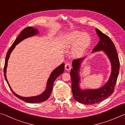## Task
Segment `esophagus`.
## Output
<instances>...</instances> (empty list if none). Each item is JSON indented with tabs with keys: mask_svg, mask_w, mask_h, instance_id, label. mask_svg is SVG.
Segmentation results:
<instances>
[{
	"mask_svg": "<svg viewBox=\"0 0 125 125\" xmlns=\"http://www.w3.org/2000/svg\"><path fill=\"white\" fill-rule=\"evenodd\" d=\"M65 69H66L67 71H69L71 69V64L70 63L67 62L65 63Z\"/></svg>",
	"mask_w": 125,
	"mask_h": 125,
	"instance_id": "esophagus-1",
	"label": "esophagus"
}]
</instances>
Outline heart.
<instances>
[{
  "label": "heart",
  "instance_id": "1",
  "mask_svg": "<svg viewBox=\"0 0 125 125\" xmlns=\"http://www.w3.org/2000/svg\"><path fill=\"white\" fill-rule=\"evenodd\" d=\"M90 37L88 33H82L74 31L71 34L70 37L65 40L64 43L65 47L69 48L75 44L72 50L74 56L79 57L83 53L90 43Z\"/></svg>",
  "mask_w": 125,
  "mask_h": 125
}]
</instances>
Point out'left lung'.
Instances as JSON below:
<instances>
[{"label": "left lung", "instance_id": "left-lung-1", "mask_svg": "<svg viewBox=\"0 0 125 125\" xmlns=\"http://www.w3.org/2000/svg\"><path fill=\"white\" fill-rule=\"evenodd\" d=\"M95 30L100 41L92 52L103 51L105 53L110 61L111 73L109 80L101 87L95 89H82L79 86L80 81L79 72L81 63L86 57L73 61V68L71 69L70 73L73 95L76 101L85 105L98 103L110 96L114 93V87L119 73L120 61L115 45L106 35L101 32L98 29H96Z\"/></svg>", "mask_w": 125, "mask_h": 125}]
</instances>
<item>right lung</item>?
Masks as SVG:
<instances>
[{
    "label": "right lung",
    "mask_w": 125,
    "mask_h": 125,
    "mask_svg": "<svg viewBox=\"0 0 125 125\" xmlns=\"http://www.w3.org/2000/svg\"><path fill=\"white\" fill-rule=\"evenodd\" d=\"M39 33V31H38L37 29L33 28V27H27L25 28L21 32H20L19 35L18 37L16 38V40H15L13 44L11 45V47L8 50L7 52V56L5 57V65H4V77H5V80L7 81V83L9 85L10 90H11L12 93L15 95L16 97H18L19 99H21L23 101H25L26 103H41L43 101H45L47 100V99L49 98L51 94L52 89H53V83L55 81V80L57 79L59 75H60L61 74H62L64 72V64H61L60 65H59L58 67H57L54 71H53L51 73L49 78H48L47 82V85H46V88L44 92L41 93V94L39 95L35 96H31V97H23L19 95L16 94L15 93H14L12 89L10 87L9 83L7 78V75H6V73H7V68L8 65V61L9 60L10 55L12 52V50L14 49L16 45H18L19 43H20L21 41L24 39H26L27 38L36 35L38 34Z\"/></svg>",
    "instance_id": "obj_1"
}]
</instances>
